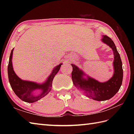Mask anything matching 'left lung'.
<instances>
[{
	"mask_svg": "<svg viewBox=\"0 0 134 134\" xmlns=\"http://www.w3.org/2000/svg\"><path fill=\"white\" fill-rule=\"evenodd\" d=\"M101 41L112 49L114 55V72L109 80L104 82H99L86 75L76 65L71 64V78L74 86L89 98L98 101L108 100L113 97L120 89L123 77L121 60L115 43L109 37L105 35L102 36Z\"/></svg>",
	"mask_w": 134,
	"mask_h": 134,
	"instance_id": "1",
	"label": "left lung"
}]
</instances>
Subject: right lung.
<instances>
[{"mask_svg": "<svg viewBox=\"0 0 134 134\" xmlns=\"http://www.w3.org/2000/svg\"><path fill=\"white\" fill-rule=\"evenodd\" d=\"M13 51L14 48L11 50L7 69L8 81L11 87L15 94L23 101L28 103H33L37 101L47 95L51 91L53 79L60 69L62 63H60L54 67L51 74L42 83L22 80L16 75L13 69L12 63ZM37 90H39L40 93L35 95L34 92Z\"/></svg>", "mask_w": 134, "mask_h": 134, "instance_id": "add662e5", "label": "right lung"}]
</instances>
